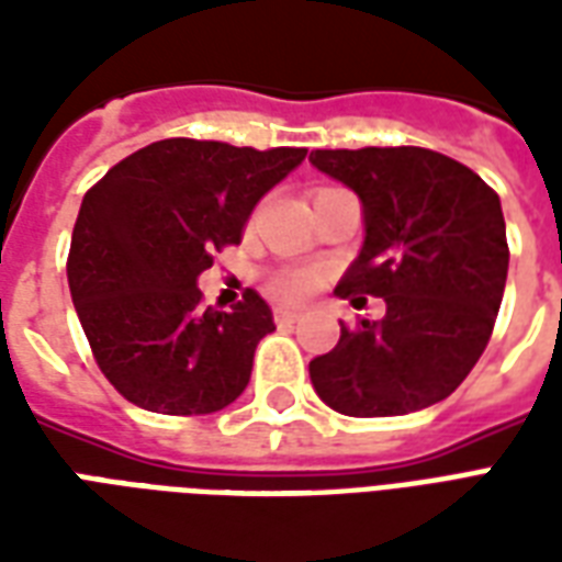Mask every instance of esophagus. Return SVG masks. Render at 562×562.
<instances>
[{
    "label": "esophagus",
    "instance_id": "esophagus-1",
    "mask_svg": "<svg viewBox=\"0 0 562 562\" xmlns=\"http://www.w3.org/2000/svg\"><path fill=\"white\" fill-rule=\"evenodd\" d=\"M273 318H277V325H294V322L301 318V313H297V310H285V306H280V310L273 313Z\"/></svg>",
    "mask_w": 562,
    "mask_h": 562
}]
</instances>
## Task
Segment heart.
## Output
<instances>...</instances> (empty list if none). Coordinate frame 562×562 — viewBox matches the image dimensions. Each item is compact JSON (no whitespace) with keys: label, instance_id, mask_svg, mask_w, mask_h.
<instances>
[{"label":"heart","instance_id":"obj_1","mask_svg":"<svg viewBox=\"0 0 562 562\" xmlns=\"http://www.w3.org/2000/svg\"><path fill=\"white\" fill-rule=\"evenodd\" d=\"M316 285V277L310 273V270H285L280 273L277 280L270 282V292L282 297V301H297V297H304L310 289Z\"/></svg>","mask_w":562,"mask_h":562}]
</instances>
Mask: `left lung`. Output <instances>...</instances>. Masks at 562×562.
Returning a JSON list of instances; mask_svg holds the SVG:
<instances>
[{"mask_svg": "<svg viewBox=\"0 0 562 562\" xmlns=\"http://www.w3.org/2000/svg\"><path fill=\"white\" fill-rule=\"evenodd\" d=\"M313 168L361 201L364 244L334 294H373L385 318L346 328L310 361L313 389L352 418L446 401L491 340L508 273L499 195L467 165L424 147L316 149Z\"/></svg>", "mask_w": 562, "mask_h": 562, "instance_id": "1", "label": "left lung"}]
</instances>
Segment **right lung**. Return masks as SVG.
Here are the masks:
<instances>
[{
    "instance_id": "add662e5",
    "label": "right lung",
    "mask_w": 562,
    "mask_h": 562,
    "mask_svg": "<svg viewBox=\"0 0 562 562\" xmlns=\"http://www.w3.org/2000/svg\"><path fill=\"white\" fill-rule=\"evenodd\" d=\"M304 156V147L168 138L132 153L83 195L68 289L95 361L128 403L210 415L244 394L273 313L252 289L228 313L201 306L198 277L216 249L240 244L258 198Z\"/></svg>"
}]
</instances>
